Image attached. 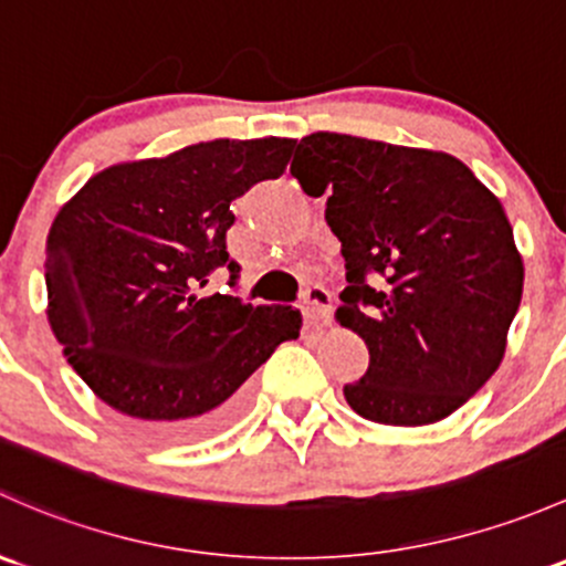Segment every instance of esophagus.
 <instances>
[{
  "label": "esophagus",
  "mask_w": 566,
  "mask_h": 566,
  "mask_svg": "<svg viewBox=\"0 0 566 566\" xmlns=\"http://www.w3.org/2000/svg\"><path fill=\"white\" fill-rule=\"evenodd\" d=\"M301 303H303V312H306L312 319H328L331 317V308H333L331 293L325 287H319V284H312V287L303 290Z\"/></svg>",
  "instance_id": "esophagus-1"
}]
</instances>
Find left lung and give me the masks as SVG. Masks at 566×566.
Returning a JSON list of instances; mask_svg holds the SVG:
<instances>
[{"label":"left lung","mask_w":566,"mask_h":566,"mask_svg":"<svg viewBox=\"0 0 566 566\" xmlns=\"http://www.w3.org/2000/svg\"><path fill=\"white\" fill-rule=\"evenodd\" d=\"M290 174L312 198L328 192L342 241L336 319L368 347L349 407L385 426L453 415L499 368L521 306L523 260L496 195L444 151L338 133L306 135Z\"/></svg>","instance_id":"1"}]
</instances>
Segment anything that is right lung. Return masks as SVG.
Returning a JSON list of instances; mask_svg holds the SVG:
<instances>
[{
	"label": "right lung",
	"mask_w": 566,
	"mask_h": 566,
	"mask_svg": "<svg viewBox=\"0 0 566 566\" xmlns=\"http://www.w3.org/2000/svg\"><path fill=\"white\" fill-rule=\"evenodd\" d=\"M293 138L208 140L111 165L62 206L45 243L48 323L99 401L159 439H195L235 420L247 379L298 338L293 306L198 298L228 254L230 203L279 178Z\"/></svg>",
	"instance_id": "1"
}]
</instances>
